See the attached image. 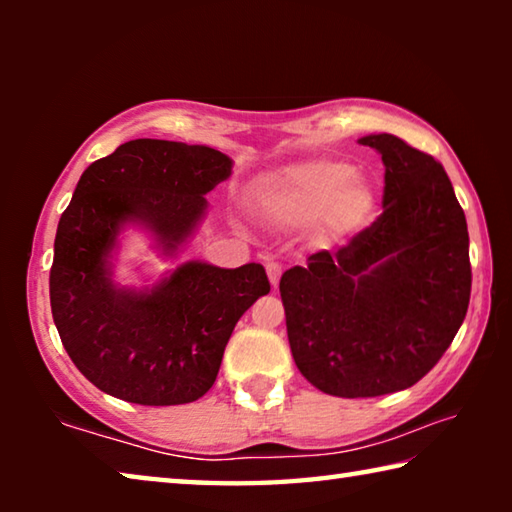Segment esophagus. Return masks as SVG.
<instances>
[{
  "instance_id": "34e87169",
  "label": "esophagus",
  "mask_w": 512,
  "mask_h": 512,
  "mask_svg": "<svg viewBox=\"0 0 512 512\" xmlns=\"http://www.w3.org/2000/svg\"><path fill=\"white\" fill-rule=\"evenodd\" d=\"M266 273H268V280H271L273 287H277V282H280V277H282V266L277 262H268Z\"/></svg>"
}]
</instances>
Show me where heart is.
<instances>
[{
  "instance_id": "obj_1",
  "label": "heart",
  "mask_w": 512,
  "mask_h": 512,
  "mask_svg": "<svg viewBox=\"0 0 512 512\" xmlns=\"http://www.w3.org/2000/svg\"><path fill=\"white\" fill-rule=\"evenodd\" d=\"M255 198L266 214L284 223L316 221V235L325 244L359 237L379 214L377 189L341 160H309L266 176Z\"/></svg>"
}]
</instances>
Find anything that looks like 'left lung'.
<instances>
[{"label": "left lung", "mask_w": 512, "mask_h": 512, "mask_svg": "<svg viewBox=\"0 0 512 512\" xmlns=\"http://www.w3.org/2000/svg\"><path fill=\"white\" fill-rule=\"evenodd\" d=\"M384 212L339 253L320 250L280 280L293 361L336 397L404 391L436 366L470 305V237L443 164L388 133Z\"/></svg>", "instance_id": "left-lung-1"}]
</instances>
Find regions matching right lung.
Instances as JSON below:
<instances>
[{"label": "right lung", "mask_w": 512, "mask_h": 512, "mask_svg": "<svg viewBox=\"0 0 512 512\" xmlns=\"http://www.w3.org/2000/svg\"><path fill=\"white\" fill-rule=\"evenodd\" d=\"M230 171L221 151L167 140H131L83 171L58 221L49 298L69 359L99 391L144 406L196 402L237 320L271 291L255 262H185L144 289L112 277L126 225L176 257L203 221L205 194Z\"/></svg>", "instance_id": "right-lung-1"}]
</instances>
